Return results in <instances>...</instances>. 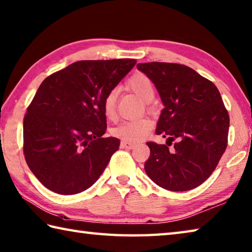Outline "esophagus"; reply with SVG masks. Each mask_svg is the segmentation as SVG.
<instances>
[{"label": "esophagus", "mask_w": 252, "mask_h": 252, "mask_svg": "<svg viewBox=\"0 0 252 252\" xmlns=\"http://www.w3.org/2000/svg\"><path fill=\"white\" fill-rule=\"evenodd\" d=\"M121 146L126 150H132L133 147L135 146V144H134V143H132V142H129V141H122Z\"/></svg>", "instance_id": "esophagus-1"}]
</instances>
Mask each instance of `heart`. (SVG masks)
I'll return each instance as SVG.
<instances>
[{
	"label": "heart",
	"instance_id": "1",
	"mask_svg": "<svg viewBox=\"0 0 252 252\" xmlns=\"http://www.w3.org/2000/svg\"><path fill=\"white\" fill-rule=\"evenodd\" d=\"M127 86L131 91L134 92L141 99L145 102L151 101L155 95L154 85L151 81L150 77H147L144 74L137 73L133 75L129 82ZM117 97L118 91L111 90L107 94L105 99H103V112L108 119H112L116 115V107H117ZM153 127V121L150 118H140L135 120H127L119 123L117 126L113 127L111 133L117 137H120L126 141L135 142L139 141L143 137L149 134Z\"/></svg>",
	"mask_w": 252,
	"mask_h": 252
}]
</instances>
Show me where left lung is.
<instances>
[{
    "instance_id": "1",
    "label": "left lung",
    "mask_w": 252,
    "mask_h": 252,
    "mask_svg": "<svg viewBox=\"0 0 252 252\" xmlns=\"http://www.w3.org/2000/svg\"><path fill=\"white\" fill-rule=\"evenodd\" d=\"M154 84L164 109L156 134L166 144L147 142V176L169 191H188L209 178L227 146L229 117L220 94L211 81L177 63H139ZM172 140L176 143L169 150Z\"/></svg>"
}]
</instances>
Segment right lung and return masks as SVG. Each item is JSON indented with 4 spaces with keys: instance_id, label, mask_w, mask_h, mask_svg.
Masks as SVG:
<instances>
[{
    "instance_id": "obj_1",
    "label": "right lung",
    "mask_w": 252,
    "mask_h": 252,
    "mask_svg": "<svg viewBox=\"0 0 252 252\" xmlns=\"http://www.w3.org/2000/svg\"><path fill=\"white\" fill-rule=\"evenodd\" d=\"M135 63L77 61L41 83L24 118V155L46 188L76 194L99 178L120 145L117 137H103V99Z\"/></svg>"
}]
</instances>
